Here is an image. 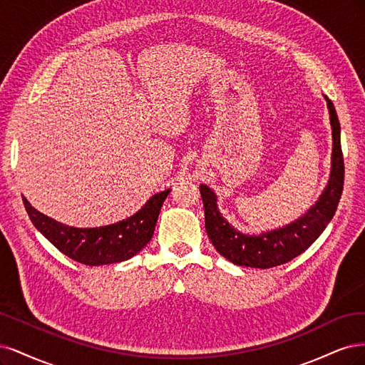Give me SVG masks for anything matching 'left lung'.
<instances>
[{"label":"left lung","mask_w":365,"mask_h":365,"mask_svg":"<svg viewBox=\"0 0 365 365\" xmlns=\"http://www.w3.org/2000/svg\"><path fill=\"white\" fill-rule=\"evenodd\" d=\"M323 97L327 103L332 127V167L324 191L307 214L274 230L253 235L244 233L235 229L221 215L215 192L207 185H200L207 237L217 252L235 265L272 268L285 264L307 250L334 218L343 194L344 159L341 151V127L335 106L326 96Z\"/></svg>","instance_id":"1"}]
</instances>
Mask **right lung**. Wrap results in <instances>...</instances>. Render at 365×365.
<instances>
[{
    "label": "right lung",
    "instance_id": "add662e5",
    "mask_svg": "<svg viewBox=\"0 0 365 365\" xmlns=\"http://www.w3.org/2000/svg\"><path fill=\"white\" fill-rule=\"evenodd\" d=\"M171 190L150 197L136 214L115 225L80 229L62 225L34 209L24 197L27 214L43 237L71 259L97 267L130 259L150 242L160 207Z\"/></svg>",
    "mask_w": 365,
    "mask_h": 365
}]
</instances>
